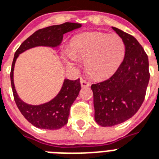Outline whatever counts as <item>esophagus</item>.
Listing matches in <instances>:
<instances>
[{"instance_id":"34e87169","label":"esophagus","mask_w":159,"mask_h":159,"mask_svg":"<svg viewBox=\"0 0 159 159\" xmlns=\"http://www.w3.org/2000/svg\"><path fill=\"white\" fill-rule=\"evenodd\" d=\"M80 82H81V86H82V87H89V86H90V83L84 79H81Z\"/></svg>"}]
</instances>
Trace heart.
<instances>
[{
  "mask_svg": "<svg viewBox=\"0 0 159 159\" xmlns=\"http://www.w3.org/2000/svg\"><path fill=\"white\" fill-rule=\"evenodd\" d=\"M125 45L118 34L101 32L77 35L65 52V61L76 65L79 59H85L89 75L96 79H103L114 74L123 61Z\"/></svg>",
  "mask_w": 159,
  "mask_h": 159,
  "instance_id": "1",
  "label": "heart"
}]
</instances>
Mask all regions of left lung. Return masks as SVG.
<instances>
[{
    "label": "left lung",
    "mask_w": 159,
    "mask_h": 159,
    "mask_svg": "<svg viewBox=\"0 0 159 159\" xmlns=\"http://www.w3.org/2000/svg\"><path fill=\"white\" fill-rule=\"evenodd\" d=\"M125 45L123 61L109 79L93 84L94 118L101 126L123 123L136 114L148 85V57L132 35L112 27Z\"/></svg>",
    "instance_id": "8db88e82"
}]
</instances>
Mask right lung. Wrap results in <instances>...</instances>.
Masks as SVG:
<instances>
[{
	"label": "right lung",
	"instance_id": "1",
	"mask_svg": "<svg viewBox=\"0 0 159 159\" xmlns=\"http://www.w3.org/2000/svg\"><path fill=\"white\" fill-rule=\"evenodd\" d=\"M82 24L65 23L39 29L25 41H23L14 55L11 70V84L14 100L17 108L25 119L35 127L46 130H58L67 124L71 104L76 100L81 90L80 79L71 81L65 79L59 93L52 100L39 105H32L23 102L17 93L13 82V70L15 62L21 53L36 46H59L61 43L63 34L81 28Z\"/></svg>",
	"mask_w": 159,
	"mask_h": 159
}]
</instances>
